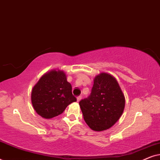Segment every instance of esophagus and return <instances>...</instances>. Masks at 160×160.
<instances>
[{
  "mask_svg": "<svg viewBox=\"0 0 160 160\" xmlns=\"http://www.w3.org/2000/svg\"><path fill=\"white\" fill-rule=\"evenodd\" d=\"M82 95H79V96H78L77 98H76V99H77V102H79L81 100H82Z\"/></svg>",
  "mask_w": 160,
  "mask_h": 160,
  "instance_id": "1",
  "label": "esophagus"
}]
</instances>
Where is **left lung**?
I'll return each mask as SVG.
<instances>
[{
    "label": "left lung",
    "mask_w": 160,
    "mask_h": 160,
    "mask_svg": "<svg viewBox=\"0 0 160 160\" xmlns=\"http://www.w3.org/2000/svg\"><path fill=\"white\" fill-rule=\"evenodd\" d=\"M83 117L92 130L111 128L119 119L125 106V98L119 83L111 74L95 76L90 95L79 102Z\"/></svg>",
    "instance_id": "8db88e82"
}]
</instances>
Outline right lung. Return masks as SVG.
Segmentation results:
<instances>
[{
    "label": "right lung",
    "instance_id": "add662e5",
    "mask_svg": "<svg viewBox=\"0 0 160 160\" xmlns=\"http://www.w3.org/2000/svg\"><path fill=\"white\" fill-rule=\"evenodd\" d=\"M76 98L68 82L65 72L52 70L41 76L33 87L31 102L36 112L41 117L51 119L62 113Z\"/></svg>",
    "mask_w": 160,
    "mask_h": 160
}]
</instances>
